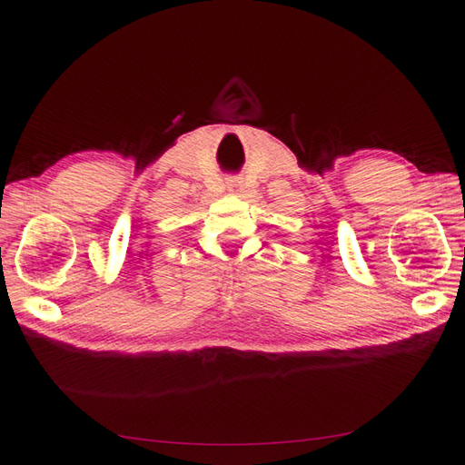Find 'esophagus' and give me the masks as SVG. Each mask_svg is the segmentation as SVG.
<instances>
[{
    "mask_svg": "<svg viewBox=\"0 0 465 465\" xmlns=\"http://www.w3.org/2000/svg\"><path fill=\"white\" fill-rule=\"evenodd\" d=\"M226 189H229L234 194H241L244 191L242 179L241 177H234V174H229V177H226Z\"/></svg>",
    "mask_w": 465,
    "mask_h": 465,
    "instance_id": "obj_1",
    "label": "esophagus"
}]
</instances>
